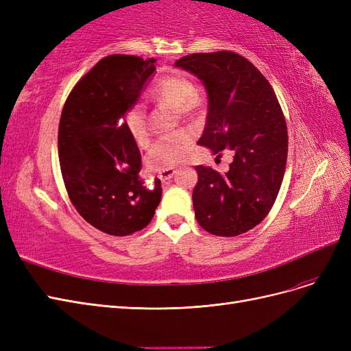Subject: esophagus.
Returning <instances> with one entry per match:
<instances>
[{
	"label": "esophagus",
	"instance_id": "34e87169",
	"mask_svg": "<svg viewBox=\"0 0 351 351\" xmlns=\"http://www.w3.org/2000/svg\"><path fill=\"white\" fill-rule=\"evenodd\" d=\"M176 173H177V169H174V168H167V169H162V171L159 173L158 177L161 178L162 182H165V180H169Z\"/></svg>",
	"mask_w": 351,
	"mask_h": 351
}]
</instances>
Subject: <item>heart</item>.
Instances as JSON below:
<instances>
[{
	"label": "heart",
	"mask_w": 351,
	"mask_h": 351,
	"mask_svg": "<svg viewBox=\"0 0 351 351\" xmlns=\"http://www.w3.org/2000/svg\"><path fill=\"white\" fill-rule=\"evenodd\" d=\"M149 97L183 115L196 111L202 104L196 83L182 71H174L159 77L149 89ZM124 121L132 139L139 146L146 145L149 141V130H147L143 104H133L127 110ZM192 141L193 134L190 130H178L161 137L147 151L145 158L146 167L152 171H162V169L174 167L182 161Z\"/></svg>",
	"instance_id": "heart-1"
}]
</instances>
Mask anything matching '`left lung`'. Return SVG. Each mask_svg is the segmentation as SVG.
I'll use <instances>...</instances> for the list:
<instances>
[{"label":"left lung","mask_w":351,"mask_h":351,"mask_svg":"<svg viewBox=\"0 0 351 351\" xmlns=\"http://www.w3.org/2000/svg\"><path fill=\"white\" fill-rule=\"evenodd\" d=\"M197 76L208 92V117L197 145L234 159L226 174L197 165L193 208L199 226L234 237L269 214L289 152V134L269 82L249 60L231 51L190 54L174 62Z\"/></svg>","instance_id":"left-lung-1"}]
</instances>
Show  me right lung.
I'll return each instance as SVG.
<instances>
[{
  "instance_id": "obj_1",
  "label": "right lung",
  "mask_w": 351,
  "mask_h": 351,
  "mask_svg": "<svg viewBox=\"0 0 351 351\" xmlns=\"http://www.w3.org/2000/svg\"><path fill=\"white\" fill-rule=\"evenodd\" d=\"M155 71V58L114 54L76 83L61 112L60 167L71 204L90 226L110 236L143 230L161 202L139 176V147L124 117Z\"/></svg>"
}]
</instances>
